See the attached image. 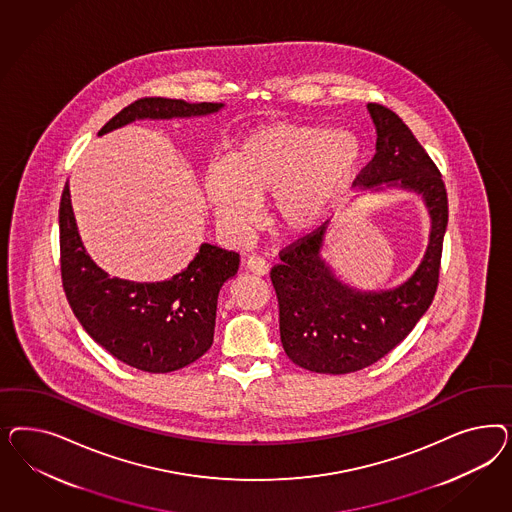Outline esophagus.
<instances>
[{"instance_id":"esophagus-1","label":"esophagus","mask_w":512,"mask_h":512,"mask_svg":"<svg viewBox=\"0 0 512 512\" xmlns=\"http://www.w3.org/2000/svg\"><path fill=\"white\" fill-rule=\"evenodd\" d=\"M246 268H248L249 272L257 274V276H266L268 274V263L259 255H251L248 261H246Z\"/></svg>"}]
</instances>
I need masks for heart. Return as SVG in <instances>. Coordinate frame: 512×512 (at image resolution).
<instances>
[{
    "label": "heart",
    "mask_w": 512,
    "mask_h": 512,
    "mask_svg": "<svg viewBox=\"0 0 512 512\" xmlns=\"http://www.w3.org/2000/svg\"><path fill=\"white\" fill-rule=\"evenodd\" d=\"M364 144L345 129L276 122L251 129L204 176V197L217 223L246 234L257 202L270 194V217L287 234H308L325 223L353 184Z\"/></svg>",
    "instance_id": "heart-1"
}]
</instances>
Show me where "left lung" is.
I'll return each instance as SVG.
<instances>
[{"label": "left lung", "mask_w": 512, "mask_h": 512, "mask_svg": "<svg viewBox=\"0 0 512 512\" xmlns=\"http://www.w3.org/2000/svg\"><path fill=\"white\" fill-rule=\"evenodd\" d=\"M368 112L377 131L375 155L355 184L372 193L403 189L422 197L430 216L428 246L409 278L381 291L351 287L326 263L328 221L279 253L270 278L281 343L287 357L310 372H358L385 357L430 308L439 281L449 223L441 172L396 112L375 103H368Z\"/></svg>", "instance_id": "8db88e82"}]
</instances>
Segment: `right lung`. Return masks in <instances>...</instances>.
I'll use <instances>...</instances> for the list:
<instances>
[{
  "label": "right lung",
  "mask_w": 512,
  "mask_h": 512,
  "mask_svg": "<svg viewBox=\"0 0 512 512\" xmlns=\"http://www.w3.org/2000/svg\"><path fill=\"white\" fill-rule=\"evenodd\" d=\"M221 109L223 103L144 97L120 110L97 135L135 120L199 118ZM60 253L63 291L80 325L112 357L150 373L176 372L212 347L217 296L240 264L238 253L204 242L193 261L165 281L110 278L80 240L69 182L60 202Z\"/></svg>",
  "instance_id": "1"
}]
</instances>
